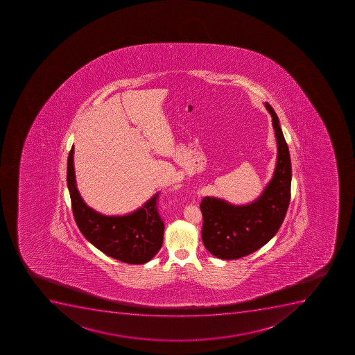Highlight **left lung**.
<instances>
[{
  "label": "left lung",
  "instance_id": "8db88e82",
  "mask_svg": "<svg viewBox=\"0 0 355 355\" xmlns=\"http://www.w3.org/2000/svg\"><path fill=\"white\" fill-rule=\"evenodd\" d=\"M277 142V160L272 178L258 198L246 205L205 197L200 202L202 239L211 254L234 260L251 254L267 244L281 228L291 196V159L279 127V116L267 102Z\"/></svg>",
  "mask_w": 355,
  "mask_h": 355
}]
</instances>
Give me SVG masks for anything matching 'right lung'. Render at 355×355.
<instances>
[{
    "label": "right lung",
    "instance_id": "1",
    "mask_svg": "<svg viewBox=\"0 0 355 355\" xmlns=\"http://www.w3.org/2000/svg\"><path fill=\"white\" fill-rule=\"evenodd\" d=\"M74 148L67 158V188L76 225L88 242L104 254L130 265L150 261L163 245L164 222L153 196L139 209L125 216H104L87 205L76 188Z\"/></svg>",
    "mask_w": 355,
    "mask_h": 355
}]
</instances>
